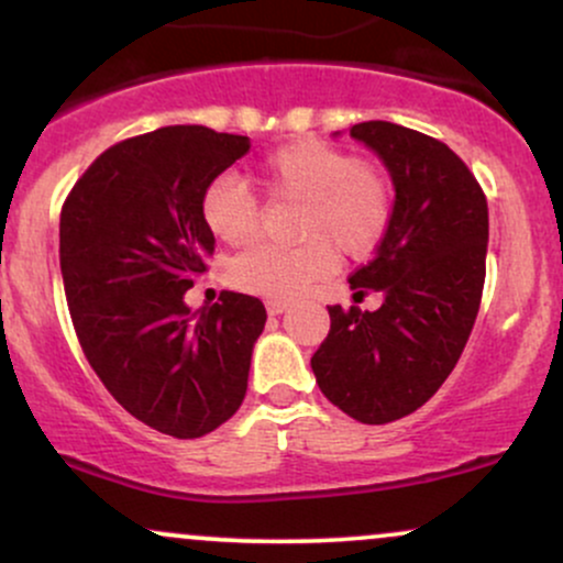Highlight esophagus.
Returning a JSON list of instances; mask_svg holds the SVG:
<instances>
[{"label": "esophagus", "mask_w": 563, "mask_h": 563, "mask_svg": "<svg viewBox=\"0 0 563 563\" xmlns=\"http://www.w3.org/2000/svg\"><path fill=\"white\" fill-rule=\"evenodd\" d=\"M288 309V303L286 301H277V299H273V301H267V312L273 314V318H277V314H283Z\"/></svg>", "instance_id": "esophagus-1"}]
</instances>
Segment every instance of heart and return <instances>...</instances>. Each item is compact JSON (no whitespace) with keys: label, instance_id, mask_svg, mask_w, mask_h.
I'll return each mask as SVG.
<instances>
[{"label":"heart","instance_id":"obj_1","mask_svg":"<svg viewBox=\"0 0 563 563\" xmlns=\"http://www.w3.org/2000/svg\"><path fill=\"white\" fill-rule=\"evenodd\" d=\"M260 179L273 198L301 203L296 235L303 245L290 251L254 245L235 256L230 280L249 294L296 299L333 273V249L349 260H363L378 249L391 224L389 179L344 147L318 140L290 142L262 161ZM200 219L219 243L245 245L256 235L260 206L245 183L222 174L203 190Z\"/></svg>","mask_w":563,"mask_h":563}]
</instances>
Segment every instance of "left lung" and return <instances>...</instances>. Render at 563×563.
Masks as SVG:
<instances>
[{"label":"left lung","instance_id":"1","mask_svg":"<svg viewBox=\"0 0 563 563\" xmlns=\"http://www.w3.org/2000/svg\"><path fill=\"white\" fill-rule=\"evenodd\" d=\"M349 134L384 161L394 185L389 230L349 277L384 303L328 307L331 333L312 371L339 410L378 426L429 402L461 360L479 312L489 217L479 183L444 142L391 121H363Z\"/></svg>","mask_w":563,"mask_h":563}]
</instances>
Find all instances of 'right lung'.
<instances>
[{"mask_svg": "<svg viewBox=\"0 0 563 563\" xmlns=\"http://www.w3.org/2000/svg\"><path fill=\"white\" fill-rule=\"evenodd\" d=\"M251 151L241 134L164 126L108 147L60 214V273L89 365L137 421L196 439L235 416L267 312L222 290L192 312L187 288L214 238L200 198Z\"/></svg>", "mask_w": 563, "mask_h": 563, "instance_id": "add662e5", "label": "right lung"}]
</instances>
